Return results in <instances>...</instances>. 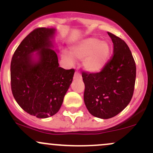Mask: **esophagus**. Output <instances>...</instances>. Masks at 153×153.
Listing matches in <instances>:
<instances>
[{
	"label": "esophagus",
	"instance_id": "obj_1",
	"mask_svg": "<svg viewBox=\"0 0 153 153\" xmlns=\"http://www.w3.org/2000/svg\"><path fill=\"white\" fill-rule=\"evenodd\" d=\"M82 76L79 72H75L74 74V79H81Z\"/></svg>",
	"mask_w": 153,
	"mask_h": 153
}]
</instances>
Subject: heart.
<instances>
[{
	"label": "heart",
	"instance_id": "1",
	"mask_svg": "<svg viewBox=\"0 0 153 153\" xmlns=\"http://www.w3.org/2000/svg\"><path fill=\"white\" fill-rule=\"evenodd\" d=\"M110 53L108 42L96 38H88L79 42L71 48V53L64 50L62 56L71 63L75 59L82 61V66L89 73H98L106 65Z\"/></svg>",
	"mask_w": 153,
	"mask_h": 153
}]
</instances>
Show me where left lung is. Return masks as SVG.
Here are the masks:
<instances>
[{
    "instance_id": "8db88e82",
    "label": "left lung",
    "mask_w": 153,
    "mask_h": 153,
    "mask_svg": "<svg viewBox=\"0 0 153 153\" xmlns=\"http://www.w3.org/2000/svg\"><path fill=\"white\" fill-rule=\"evenodd\" d=\"M113 43V55L99 73L83 72L84 102L89 113L102 119H111L128 105L133 97L136 67L126 42L108 32Z\"/></svg>"
}]
</instances>
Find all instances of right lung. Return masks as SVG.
Listing matches in <instances>:
<instances>
[{
  "mask_svg": "<svg viewBox=\"0 0 153 153\" xmlns=\"http://www.w3.org/2000/svg\"><path fill=\"white\" fill-rule=\"evenodd\" d=\"M56 30L38 28L20 42L11 61V87L20 108L45 119L56 114L75 71L59 67L53 39Z\"/></svg>",
  "mask_w": 153,
  "mask_h": 153,
  "instance_id": "right-lung-1",
  "label": "right lung"
}]
</instances>
